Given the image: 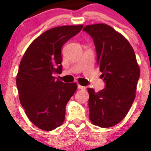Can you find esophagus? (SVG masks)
Masks as SVG:
<instances>
[{"label":"esophagus","instance_id":"obj_1","mask_svg":"<svg viewBox=\"0 0 151 151\" xmlns=\"http://www.w3.org/2000/svg\"><path fill=\"white\" fill-rule=\"evenodd\" d=\"M77 88L79 89H85V87H84V86L79 85V84H78V85H77Z\"/></svg>","mask_w":151,"mask_h":151}]
</instances>
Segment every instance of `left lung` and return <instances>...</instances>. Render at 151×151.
Here are the masks:
<instances>
[{"label": "left lung", "mask_w": 151, "mask_h": 151, "mask_svg": "<svg viewBox=\"0 0 151 151\" xmlns=\"http://www.w3.org/2000/svg\"><path fill=\"white\" fill-rule=\"evenodd\" d=\"M83 30L92 37L105 82L98 92L88 88L90 120L100 127H111L126 116L136 97L140 77L136 55L129 41L109 25H86Z\"/></svg>", "instance_id": "8db88e82"}]
</instances>
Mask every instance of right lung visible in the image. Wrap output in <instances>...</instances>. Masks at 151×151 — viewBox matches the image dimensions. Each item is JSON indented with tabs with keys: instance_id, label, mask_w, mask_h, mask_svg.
Segmentation results:
<instances>
[{
	"instance_id": "right-lung-1",
	"label": "right lung",
	"mask_w": 151,
	"mask_h": 151,
	"mask_svg": "<svg viewBox=\"0 0 151 151\" xmlns=\"http://www.w3.org/2000/svg\"><path fill=\"white\" fill-rule=\"evenodd\" d=\"M83 25H65L47 30L30 44L22 57L16 84L19 99L31 122L44 131L62 124L67 102L77 89L54 77L61 74V49Z\"/></svg>"
}]
</instances>
